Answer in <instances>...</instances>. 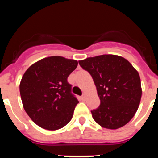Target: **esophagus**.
Instances as JSON below:
<instances>
[{"label": "esophagus", "mask_w": 158, "mask_h": 158, "mask_svg": "<svg viewBox=\"0 0 158 158\" xmlns=\"http://www.w3.org/2000/svg\"><path fill=\"white\" fill-rule=\"evenodd\" d=\"M85 99H86V96H85V94H83L81 96V100H85Z\"/></svg>", "instance_id": "obj_1"}]
</instances>
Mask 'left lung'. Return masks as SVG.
Here are the masks:
<instances>
[{
	"label": "left lung",
	"mask_w": 158,
	"mask_h": 158,
	"mask_svg": "<svg viewBox=\"0 0 158 158\" xmlns=\"http://www.w3.org/2000/svg\"><path fill=\"white\" fill-rule=\"evenodd\" d=\"M91 74L100 104L91 111L102 127L115 130L126 125L135 115L142 97L139 73L127 60L103 54L79 61Z\"/></svg>",
	"instance_id": "left-lung-1"
}]
</instances>
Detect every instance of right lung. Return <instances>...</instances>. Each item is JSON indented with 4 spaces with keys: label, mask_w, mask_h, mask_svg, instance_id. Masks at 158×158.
I'll use <instances>...</instances> for the list:
<instances>
[{
    "label": "right lung",
    "mask_w": 158,
    "mask_h": 158,
    "mask_svg": "<svg viewBox=\"0 0 158 158\" xmlns=\"http://www.w3.org/2000/svg\"><path fill=\"white\" fill-rule=\"evenodd\" d=\"M77 61L51 56L32 64L19 84L22 104L35 123L48 131L65 127L72 119L77 99L71 93L67 78Z\"/></svg>",
    "instance_id": "obj_1"
}]
</instances>
